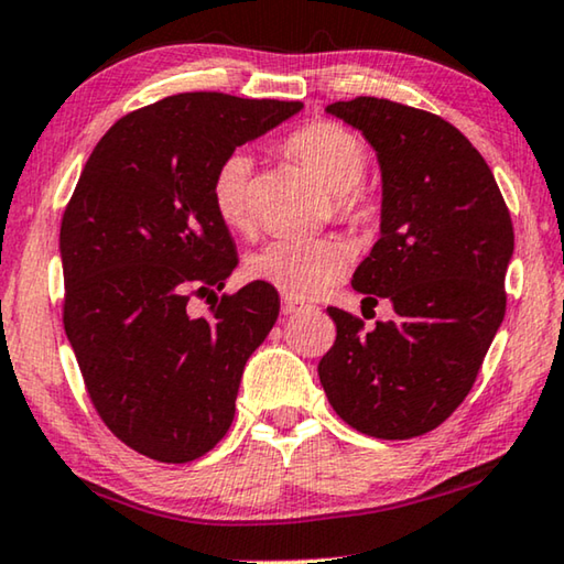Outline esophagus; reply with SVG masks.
Listing matches in <instances>:
<instances>
[{
	"instance_id": "34e87169",
	"label": "esophagus",
	"mask_w": 564,
	"mask_h": 564,
	"mask_svg": "<svg viewBox=\"0 0 564 564\" xmlns=\"http://www.w3.org/2000/svg\"><path fill=\"white\" fill-rule=\"evenodd\" d=\"M281 311H283V316H293V314H299V311H303V303L296 301V299L285 296V299L281 301Z\"/></svg>"
}]
</instances>
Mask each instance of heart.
Instances as JSON below:
<instances>
[{
    "label": "heart",
    "instance_id": "heart-1",
    "mask_svg": "<svg viewBox=\"0 0 564 564\" xmlns=\"http://www.w3.org/2000/svg\"><path fill=\"white\" fill-rule=\"evenodd\" d=\"M283 150L328 187L338 220L364 226L377 218V198L361 183L369 158L356 132L338 122L316 120L291 132ZM210 198L228 228L253 226V160L246 153L223 158L213 173ZM348 263V250L334 238H275L248 258V275L289 299H311L341 281Z\"/></svg>",
    "mask_w": 564,
    "mask_h": 564
}]
</instances>
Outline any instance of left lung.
<instances>
[{"label":"left lung","mask_w":564,"mask_h":564,"mask_svg":"<svg viewBox=\"0 0 564 564\" xmlns=\"http://www.w3.org/2000/svg\"><path fill=\"white\" fill-rule=\"evenodd\" d=\"M326 110L359 128L379 155L381 238L356 268L354 289L366 306L389 299L397 318L364 328L328 306L336 341L318 379L356 432L414 440L475 387L505 318L512 218L485 158L440 115L383 97Z\"/></svg>","instance_id":"obj_1"}]
</instances>
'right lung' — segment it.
Returning <instances> with one entry per match:
<instances>
[{"instance_id": "right-lung-1", "label": "right lung", "mask_w": 564, "mask_h": 564, "mask_svg": "<svg viewBox=\"0 0 564 564\" xmlns=\"http://www.w3.org/2000/svg\"><path fill=\"white\" fill-rule=\"evenodd\" d=\"M301 107L183 93L132 110L97 142L62 213V324L95 411L142 457L193 462L234 424L279 293L256 281L223 293L210 316L187 314L238 263L210 181L223 158Z\"/></svg>"}]
</instances>
